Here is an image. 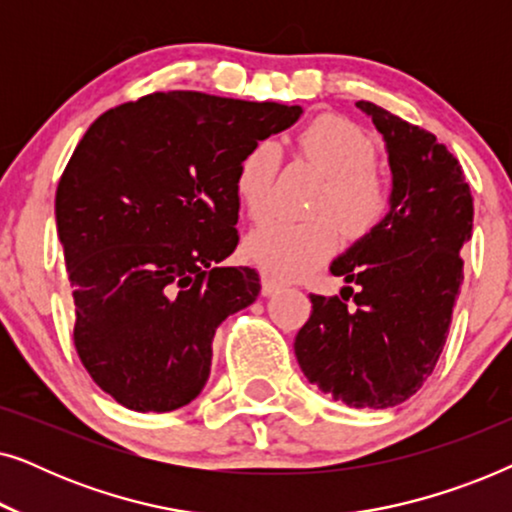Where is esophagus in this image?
Masks as SVG:
<instances>
[{"label":"esophagus","instance_id":"1","mask_svg":"<svg viewBox=\"0 0 512 512\" xmlns=\"http://www.w3.org/2000/svg\"><path fill=\"white\" fill-rule=\"evenodd\" d=\"M279 289H282V284L275 282V279L268 277V275H263V277H261V293H263L265 298H268V296H275V293H277Z\"/></svg>","mask_w":512,"mask_h":512}]
</instances>
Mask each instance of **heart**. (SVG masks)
<instances>
[{
  "instance_id": "obj_1",
  "label": "heart",
  "mask_w": 512,
  "mask_h": 512,
  "mask_svg": "<svg viewBox=\"0 0 512 512\" xmlns=\"http://www.w3.org/2000/svg\"><path fill=\"white\" fill-rule=\"evenodd\" d=\"M296 151L326 177L305 221L268 219L244 237V254L275 279H298L338 249L340 223L352 237H366L387 219L391 181L375 167V142L366 130L338 114L312 118L296 137ZM279 153L258 142L240 160L235 193L251 219L268 212Z\"/></svg>"
}]
</instances>
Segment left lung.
<instances>
[{"instance_id":"8db88e82","label":"left lung","mask_w":512,"mask_h":512,"mask_svg":"<svg viewBox=\"0 0 512 512\" xmlns=\"http://www.w3.org/2000/svg\"><path fill=\"white\" fill-rule=\"evenodd\" d=\"M384 139L391 209L331 263L347 284L310 296L293 342L307 380L349 408L408 401L433 373L464 282L459 249L471 240L473 198L459 160L436 135L373 102H356ZM352 295L355 307L346 305Z\"/></svg>"}]
</instances>
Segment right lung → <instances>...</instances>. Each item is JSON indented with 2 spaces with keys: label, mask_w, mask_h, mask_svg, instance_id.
<instances>
[{
  "label": "right lung",
  "mask_w": 512,
  "mask_h": 512,
  "mask_svg": "<svg viewBox=\"0 0 512 512\" xmlns=\"http://www.w3.org/2000/svg\"><path fill=\"white\" fill-rule=\"evenodd\" d=\"M303 109L193 90L104 111L62 172L55 221L74 296V345L97 387L135 412L191 403L216 328L251 305L237 247L235 174Z\"/></svg>",
  "instance_id": "1"
}]
</instances>
